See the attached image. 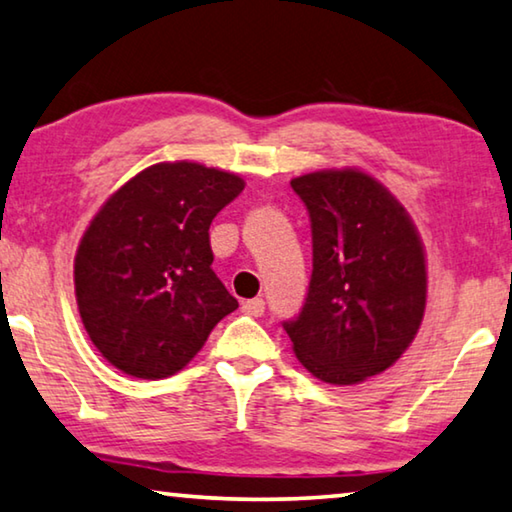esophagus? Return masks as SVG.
Here are the masks:
<instances>
[{
    "label": "esophagus",
    "instance_id": "1",
    "mask_svg": "<svg viewBox=\"0 0 512 512\" xmlns=\"http://www.w3.org/2000/svg\"><path fill=\"white\" fill-rule=\"evenodd\" d=\"M243 312L250 316H262L264 314V300L262 298H250L243 303Z\"/></svg>",
    "mask_w": 512,
    "mask_h": 512
}]
</instances>
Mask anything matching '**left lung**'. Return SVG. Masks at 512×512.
Segmentation results:
<instances>
[{
  "mask_svg": "<svg viewBox=\"0 0 512 512\" xmlns=\"http://www.w3.org/2000/svg\"><path fill=\"white\" fill-rule=\"evenodd\" d=\"M312 223V278L285 321L300 364L323 383L358 385L412 344L426 310V257L415 223L358 168L291 180Z\"/></svg>",
  "mask_w": 512,
  "mask_h": 512,
  "instance_id": "obj_1",
  "label": "left lung"
}]
</instances>
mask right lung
Segmentation results:
<instances>
[{"instance_id": "add662e5", "label": "right lung", "mask_w": 512, "mask_h": 512, "mask_svg": "<svg viewBox=\"0 0 512 512\" xmlns=\"http://www.w3.org/2000/svg\"><path fill=\"white\" fill-rule=\"evenodd\" d=\"M234 173L164 161L134 175L86 227L75 294L102 358L127 376L184 369L239 307L212 271L209 225L243 191Z\"/></svg>"}]
</instances>
